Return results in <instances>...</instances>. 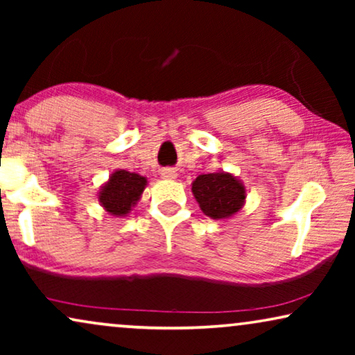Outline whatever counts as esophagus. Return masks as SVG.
<instances>
[{
  "label": "esophagus",
  "instance_id": "1",
  "mask_svg": "<svg viewBox=\"0 0 355 355\" xmlns=\"http://www.w3.org/2000/svg\"><path fill=\"white\" fill-rule=\"evenodd\" d=\"M162 178H163V179H176V178H178L176 169H173V168H164V169H162Z\"/></svg>",
  "mask_w": 355,
  "mask_h": 355
}]
</instances>
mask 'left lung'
I'll return each mask as SVG.
<instances>
[{
  "label": "left lung",
  "instance_id": "obj_1",
  "mask_svg": "<svg viewBox=\"0 0 355 355\" xmlns=\"http://www.w3.org/2000/svg\"><path fill=\"white\" fill-rule=\"evenodd\" d=\"M192 193L200 210L213 220L236 215L245 203V187L241 179L226 171L200 174L192 182Z\"/></svg>",
  "mask_w": 355,
  "mask_h": 355
}]
</instances>
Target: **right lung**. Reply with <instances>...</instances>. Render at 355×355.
Returning a JSON list of instances; mask_svg holds the SVG:
<instances>
[{"label": "right lung", "instance_id": "right-lung-1", "mask_svg": "<svg viewBox=\"0 0 355 355\" xmlns=\"http://www.w3.org/2000/svg\"><path fill=\"white\" fill-rule=\"evenodd\" d=\"M145 187H147V178L125 169H116L108 181L101 186L98 202L108 215L125 216L129 215L132 207L137 205Z\"/></svg>", "mask_w": 355, "mask_h": 355}]
</instances>
